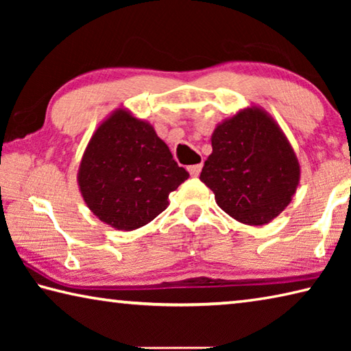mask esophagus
<instances>
[{
	"label": "esophagus",
	"instance_id": "34e87169",
	"mask_svg": "<svg viewBox=\"0 0 351 351\" xmlns=\"http://www.w3.org/2000/svg\"><path fill=\"white\" fill-rule=\"evenodd\" d=\"M201 169H203V164L190 165V167H189V173L197 178V176H199V173H201Z\"/></svg>",
	"mask_w": 351,
	"mask_h": 351
}]
</instances>
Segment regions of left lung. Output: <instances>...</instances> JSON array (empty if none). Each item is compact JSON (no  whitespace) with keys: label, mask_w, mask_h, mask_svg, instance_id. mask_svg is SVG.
I'll return each mask as SVG.
<instances>
[{"label":"left lung","mask_w":351,"mask_h":351,"mask_svg":"<svg viewBox=\"0 0 351 351\" xmlns=\"http://www.w3.org/2000/svg\"><path fill=\"white\" fill-rule=\"evenodd\" d=\"M210 141L199 180L229 217L263 226L287 209L299 186L300 164L268 111L257 105L237 111L218 123Z\"/></svg>","instance_id":"obj_1"}]
</instances>
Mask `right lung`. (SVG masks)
Segmentation results:
<instances>
[{"label":"right lung","mask_w":351,"mask_h":351,"mask_svg":"<svg viewBox=\"0 0 351 351\" xmlns=\"http://www.w3.org/2000/svg\"><path fill=\"white\" fill-rule=\"evenodd\" d=\"M187 178L152 123L122 106L100 122L77 171L88 209L117 230L150 223Z\"/></svg>","instance_id":"1"}]
</instances>
